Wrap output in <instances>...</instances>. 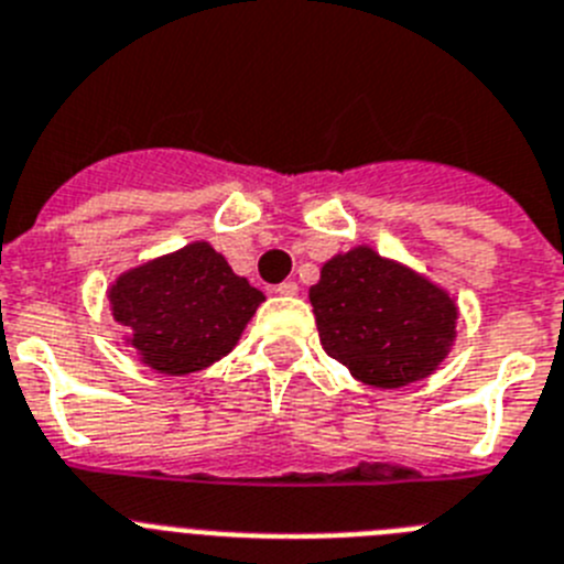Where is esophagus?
<instances>
[{"instance_id": "34e87169", "label": "esophagus", "mask_w": 564, "mask_h": 564, "mask_svg": "<svg viewBox=\"0 0 564 564\" xmlns=\"http://www.w3.org/2000/svg\"><path fill=\"white\" fill-rule=\"evenodd\" d=\"M275 292H278V295L292 297V295H297V283L295 281H283V283H278Z\"/></svg>"}]
</instances>
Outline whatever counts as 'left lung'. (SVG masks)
Listing matches in <instances>:
<instances>
[{
  "mask_svg": "<svg viewBox=\"0 0 564 564\" xmlns=\"http://www.w3.org/2000/svg\"><path fill=\"white\" fill-rule=\"evenodd\" d=\"M310 301L326 355L377 389L429 377L454 340L452 297L369 247L323 263Z\"/></svg>",
  "mask_w": 564,
  "mask_h": 564,
  "instance_id": "left-lung-1",
  "label": "left lung"
}]
</instances>
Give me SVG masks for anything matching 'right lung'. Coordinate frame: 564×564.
Returning a JSON list of instances; mask_svg holds the SVG:
<instances>
[{"label":"right lung","instance_id":"obj_1","mask_svg":"<svg viewBox=\"0 0 564 564\" xmlns=\"http://www.w3.org/2000/svg\"><path fill=\"white\" fill-rule=\"evenodd\" d=\"M261 301L204 241L130 269L110 289L112 317L161 375H189L229 355Z\"/></svg>","mask_w":564,"mask_h":564}]
</instances>
